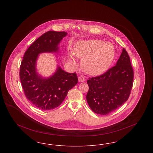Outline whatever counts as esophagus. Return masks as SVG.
I'll use <instances>...</instances> for the list:
<instances>
[{"mask_svg": "<svg viewBox=\"0 0 153 153\" xmlns=\"http://www.w3.org/2000/svg\"><path fill=\"white\" fill-rule=\"evenodd\" d=\"M78 80H79V81L81 82H83V81H84L85 79V77H84V76H79V77H78Z\"/></svg>", "mask_w": 153, "mask_h": 153, "instance_id": "34e87169", "label": "esophagus"}]
</instances>
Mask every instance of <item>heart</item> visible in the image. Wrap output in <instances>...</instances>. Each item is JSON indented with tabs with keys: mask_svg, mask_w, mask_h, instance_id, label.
I'll list each match as a JSON object with an SVG mask.
<instances>
[{
	"mask_svg": "<svg viewBox=\"0 0 153 153\" xmlns=\"http://www.w3.org/2000/svg\"><path fill=\"white\" fill-rule=\"evenodd\" d=\"M75 57L82 59L81 65L84 70L90 74L102 73L108 69L115 56L114 45L99 39H89L77 42L74 47ZM69 61L75 62L71 54Z\"/></svg>",
	"mask_w": 153,
	"mask_h": 153,
	"instance_id": "obj_1",
	"label": "heart"
}]
</instances>
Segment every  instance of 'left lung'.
I'll return each instance as SVG.
<instances>
[{"mask_svg": "<svg viewBox=\"0 0 153 153\" xmlns=\"http://www.w3.org/2000/svg\"><path fill=\"white\" fill-rule=\"evenodd\" d=\"M134 72L130 57L123 49L116 65L87 81L88 104L94 112L107 115L126 102L133 84Z\"/></svg>", "mask_w": 153, "mask_h": 153, "instance_id": "1", "label": "left lung"}]
</instances>
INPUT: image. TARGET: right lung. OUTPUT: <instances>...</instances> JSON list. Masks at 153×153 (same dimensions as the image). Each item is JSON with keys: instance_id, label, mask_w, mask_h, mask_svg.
Listing matches in <instances>:
<instances>
[{"instance_id": "1", "label": "right lung", "mask_w": 153, "mask_h": 153, "mask_svg": "<svg viewBox=\"0 0 153 153\" xmlns=\"http://www.w3.org/2000/svg\"><path fill=\"white\" fill-rule=\"evenodd\" d=\"M67 35L65 31H49L39 37L25 53L20 66L19 77L27 99L42 110L54 109L62 103L68 91L78 82L76 73L66 72L59 66L46 78L36 71L39 54L59 51V44Z\"/></svg>"}]
</instances>
